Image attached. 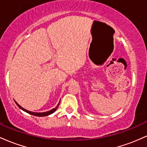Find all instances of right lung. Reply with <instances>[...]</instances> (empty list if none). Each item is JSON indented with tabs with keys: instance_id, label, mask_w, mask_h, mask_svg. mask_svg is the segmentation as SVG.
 I'll return each instance as SVG.
<instances>
[{
	"instance_id": "obj_1",
	"label": "right lung",
	"mask_w": 147,
	"mask_h": 147,
	"mask_svg": "<svg viewBox=\"0 0 147 147\" xmlns=\"http://www.w3.org/2000/svg\"><path fill=\"white\" fill-rule=\"evenodd\" d=\"M15 102H16V105H17V106H18V107H19L20 109H21V110H23V111H25V112L28 113H29V114H30V115H34V116H38V117H45V116H48V115H50V114L53 113H55V111H56L57 109V108H58V106H59V103H60V102H59V104H57V106H56V107L55 108V109H52V110H50V111H47V112H43V113H35V112H32V111H28V110H26V109H23V108L21 107V106H20L19 104H18V103L16 102V101H15Z\"/></svg>"
}]
</instances>
